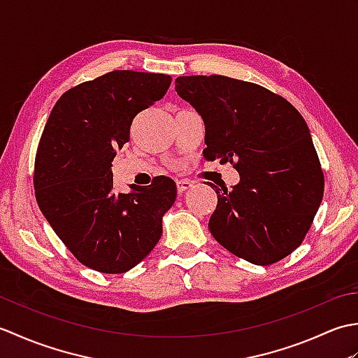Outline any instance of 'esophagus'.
<instances>
[{
	"label": "esophagus",
	"instance_id": "obj_1",
	"mask_svg": "<svg viewBox=\"0 0 358 358\" xmlns=\"http://www.w3.org/2000/svg\"><path fill=\"white\" fill-rule=\"evenodd\" d=\"M192 186H194V183H192V181H189V180H178L177 181V191H178L180 195L185 194L187 189H191Z\"/></svg>",
	"mask_w": 358,
	"mask_h": 358
}]
</instances>
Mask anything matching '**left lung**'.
<instances>
[{
  "label": "left lung",
  "instance_id": "1",
  "mask_svg": "<svg viewBox=\"0 0 358 358\" xmlns=\"http://www.w3.org/2000/svg\"><path fill=\"white\" fill-rule=\"evenodd\" d=\"M204 121L206 162L231 163L232 189L215 186L209 231L229 252L268 266L305 240L320 206L324 175L306 121L283 96L223 75L175 80Z\"/></svg>",
  "mask_w": 358,
  "mask_h": 358
}]
</instances>
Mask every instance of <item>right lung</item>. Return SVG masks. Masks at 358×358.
I'll return each instance as SVG.
<instances>
[{"label":"right lung","mask_w":358,"mask_h":358,"mask_svg":"<svg viewBox=\"0 0 358 358\" xmlns=\"http://www.w3.org/2000/svg\"><path fill=\"white\" fill-rule=\"evenodd\" d=\"M163 73L112 71L73 86L53 106L38 143L35 199L72 255L103 273H123L155 248L177 199L159 175L131 194L113 191L112 162L140 112L163 98Z\"/></svg>","instance_id":"right-lung-1"}]
</instances>
